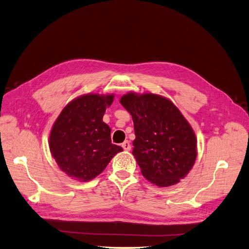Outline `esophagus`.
<instances>
[{
  "mask_svg": "<svg viewBox=\"0 0 249 249\" xmlns=\"http://www.w3.org/2000/svg\"><path fill=\"white\" fill-rule=\"evenodd\" d=\"M122 148L124 149V151H130L131 150V145H130V142L128 141H125L123 143H122Z\"/></svg>",
  "mask_w": 249,
  "mask_h": 249,
  "instance_id": "esophagus-1",
  "label": "esophagus"
}]
</instances>
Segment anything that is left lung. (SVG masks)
<instances>
[{
    "mask_svg": "<svg viewBox=\"0 0 249 249\" xmlns=\"http://www.w3.org/2000/svg\"><path fill=\"white\" fill-rule=\"evenodd\" d=\"M133 120V156L142 176L158 187L185 178L197 158L192 126L171 100L154 93L129 92L120 99Z\"/></svg>",
    "mask_w": 249,
    "mask_h": 249,
    "instance_id": "1",
    "label": "left lung"
}]
</instances>
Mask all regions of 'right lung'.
I'll use <instances>...</instances> for the list:
<instances>
[{
  "mask_svg": "<svg viewBox=\"0 0 249 249\" xmlns=\"http://www.w3.org/2000/svg\"><path fill=\"white\" fill-rule=\"evenodd\" d=\"M113 100L114 94L81 95L64 107L54 122L49 148L68 177L80 181L93 179L123 151L112 143L110 128L103 121Z\"/></svg>",
  "mask_w": 249,
  "mask_h": 249,
  "instance_id": "right-lung-1",
  "label": "right lung"
}]
</instances>
